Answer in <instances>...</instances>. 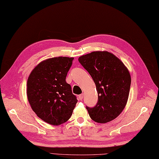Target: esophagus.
Here are the masks:
<instances>
[{"instance_id": "34e87169", "label": "esophagus", "mask_w": 159, "mask_h": 159, "mask_svg": "<svg viewBox=\"0 0 159 159\" xmlns=\"http://www.w3.org/2000/svg\"><path fill=\"white\" fill-rule=\"evenodd\" d=\"M83 97H84L83 94H80V95L79 96V99L80 100H82V99H83Z\"/></svg>"}]
</instances>
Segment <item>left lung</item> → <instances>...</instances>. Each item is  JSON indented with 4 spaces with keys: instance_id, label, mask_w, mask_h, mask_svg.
Here are the masks:
<instances>
[{
    "instance_id": "left-lung-1",
    "label": "left lung",
    "mask_w": 159,
    "mask_h": 159,
    "mask_svg": "<svg viewBox=\"0 0 159 159\" xmlns=\"http://www.w3.org/2000/svg\"><path fill=\"white\" fill-rule=\"evenodd\" d=\"M79 62L96 84L98 101L86 106L91 118L104 124L118 116L128 101L131 77L121 61L108 52H93L79 57Z\"/></svg>"
}]
</instances>
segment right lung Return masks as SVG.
<instances>
[{
  "instance_id": "right-lung-1",
  "label": "right lung",
  "mask_w": 159,
  "mask_h": 159,
  "mask_svg": "<svg viewBox=\"0 0 159 159\" xmlns=\"http://www.w3.org/2000/svg\"><path fill=\"white\" fill-rule=\"evenodd\" d=\"M73 58H49L35 66L28 78L27 99L40 119L58 125L68 121L77 103L71 86L66 82Z\"/></svg>"
}]
</instances>
